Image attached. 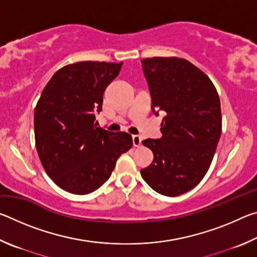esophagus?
Segmentation results:
<instances>
[{
    "label": "esophagus",
    "instance_id": "1",
    "mask_svg": "<svg viewBox=\"0 0 257 257\" xmlns=\"http://www.w3.org/2000/svg\"><path fill=\"white\" fill-rule=\"evenodd\" d=\"M133 143L135 147H141L142 145V138L138 135H134L133 136Z\"/></svg>",
    "mask_w": 257,
    "mask_h": 257
}]
</instances>
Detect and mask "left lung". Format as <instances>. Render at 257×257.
<instances>
[{
  "instance_id": "8db88e82",
  "label": "left lung",
  "mask_w": 257,
  "mask_h": 257,
  "mask_svg": "<svg viewBox=\"0 0 257 257\" xmlns=\"http://www.w3.org/2000/svg\"><path fill=\"white\" fill-rule=\"evenodd\" d=\"M152 96V108L164 111L162 137L146 139L143 145L154 154L141 175L165 196L193 189L206 175L222 132L219 94L201 69L185 59L142 60Z\"/></svg>"
}]
</instances>
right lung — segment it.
Instances as JSON below:
<instances>
[{"label": "right lung", "mask_w": 257, "mask_h": 257, "mask_svg": "<svg viewBox=\"0 0 257 257\" xmlns=\"http://www.w3.org/2000/svg\"><path fill=\"white\" fill-rule=\"evenodd\" d=\"M121 63L81 61L59 69L35 107L36 150L43 168L60 188L86 195L99 188L116 160L133 146L124 132L97 127L103 94Z\"/></svg>", "instance_id": "1"}]
</instances>
